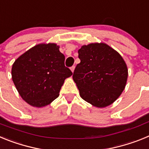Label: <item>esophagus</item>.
Masks as SVG:
<instances>
[{
    "instance_id": "obj_1",
    "label": "esophagus",
    "mask_w": 149,
    "mask_h": 149,
    "mask_svg": "<svg viewBox=\"0 0 149 149\" xmlns=\"http://www.w3.org/2000/svg\"><path fill=\"white\" fill-rule=\"evenodd\" d=\"M74 68H75V66H74V65L72 66L71 67V71H72V72H74Z\"/></svg>"
}]
</instances>
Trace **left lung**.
<instances>
[{
  "label": "left lung",
  "mask_w": 149,
  "mask_h": 149,
  "mask_svg": "<svg viewBox=\"0 0 149 149\" xmlns=\"http://www.w3.org/2000/svg\"><path fill=\"white\" fill-rule=\"evenodd\" d=\"M78 57L73 80L81 98L100 108L113 103L125 89L128 74L122 56L105 43H91L78 50Z\"/></svg>",
  "instance_id": "obj_1"
}]
</instances>
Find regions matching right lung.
<instances>
[{
	"label": "right lung",
	"mask_w": 149,
	"mask_h": 149,
	"mask_svg": "<svg viewBox=\"0 0 149 149\" xmlns=\"http://www.w3.org/2000/svg\"><path fill=\"white\" fill-rule=\"evenodd\" d=\"M54 43L39 44L21 55L12 67V79L23 100L36 107L59 96L64 81L72 74L65 56Z\"/></svg>",
	"instance_id": "1"
}]
</instances>
